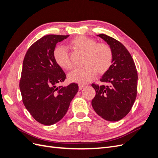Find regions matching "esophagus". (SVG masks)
Wrapping results in <instances>:
<instances>
[{
	"label": "esophagus",
	"mask_w": 158,
	"mask_h": 158,
	"mask_svg": "<svg viewBox=\"0 0 158 158\" xmlns=\"http://www.w3.org/2000/svg\"><path fill=\"white\" fill-rule=\"evenodd\" d=\"M85 87V84H79V89L80 90H82V89H84Z\"/></svg>",
	"instance_id": "1"
}]
</instances>
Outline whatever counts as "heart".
I'll use <instances>...</instances> for the list:
<instances>
[{"label":"heart","instance_id":"1","mask_svg":"<svg viewBox=\"0 0 158 158\" xmlns=\"http://www.w3.org/2000/svg\"><path fill=\"white\" fill-rule=\"evenodd\" d=\"M69 45L72 48L84 52V66L74 70L69 75V80L72 82L80 84L89 82L95 78L97 72L99 74L106 73L112 65L113 51L107 44L96 43L92 38L80 35L72 40ZM53 57L60 68L67 70L73 69L69 52L64 47H56L53 52Z\"/></svg>","mask_w":158,"mask_h":158}]
</instances>
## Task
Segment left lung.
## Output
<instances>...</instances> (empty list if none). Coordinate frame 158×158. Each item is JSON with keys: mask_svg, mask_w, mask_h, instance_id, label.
<instances>
[{"mask_svg": "<svg viewBox=\"0 0 158 158\" xmlns=\"http://www.w3.org/2000/svg\"><path fill=\"white\" fill-rule=\"evenodd\" d=\"M113 51L111 67L100 79L106 85L92 84L95 96L92 105L96 113L109 121H117L130 112L137 95L138 74L130 52L121 42L99 34Z\"/></svg>", "mask_w": 158, "mask_h": 158, "instance_id": "8db88e82", "label": "left lung"}]
</instances>
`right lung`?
Listing matches in <instances>:
<instances>
[{
    "label": "right lung",
    "instance_id": "obj_1",
    "mask_svg": "<svg viewBox=\"0 0 158 158\" xmlns=\"http://www.w3.org/2000/svg\"><path fill=\"white\" fill-rule=\"evenodd\" d=\"M68 35H47L28 49L23 61L20 89L22 102L33 118L44 125L59 122L77 94L78 85H60L66 74L53 57L56 45Z\"/></svg>",
    "mask_w": 158,
    "mask_h": 158
}]
</instances>
